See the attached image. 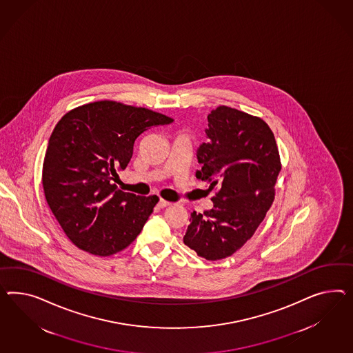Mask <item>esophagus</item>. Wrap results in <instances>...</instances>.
Segmentation results:
<instances>
[{
  "mask_svg": "<svg viewBox=\"0 0 353 353\" xmlns=\"http://www.w3.org/2000/svg\"><path fill=\"white\" fill-rule=\"evenodd\" d=\"M171 203L170 201H164V199H161V201H158V207L159 208H165V207H168Z\"/></svg>",
  "mask_w": 353,
  "mask_h": 353,
  "instance_id": "esophagus-1",
  "label": "esophagus"
}]
</instances>
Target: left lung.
<instances>
[{
  "label": "left lung",
  "mask_w": 353,
  "mask_h": 353,
  "mask_svg": "<svg viewBox=\"0 0 353 353\" xmlns=\"http://www.w3.org/2000/svg\"><path fill=\"white\" fill-rule=\"evenodd\" d=\"M195 176L217 190L213 208L191 213L183 243L199 257H230L253 236L275 199L281 170L275 136L254 115L221 105L208 114Z\"/></svg>",
  "instance_id": "1"
}]
</instances>
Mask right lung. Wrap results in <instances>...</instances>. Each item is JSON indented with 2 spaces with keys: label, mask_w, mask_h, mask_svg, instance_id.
<instances>
[{
  "label": "right lung",
  "mask_w": 353,
  "mask_h": 353,
  "mask_svg": "<svg viewBox=\"0 0 353 353\" xmlns=\"http://www.w3.org/2000/svg\"><path fill=\"white\" fill-rule=\"evenodd\" d=\"M167 115L117 101L78 106L57 122L48 140L42 185L48 207L69 240L106 257L127 248L141 232L159 201L113 183L140 134L170 124Z\"/></svg>",
  "instance_id": "1"
}]
</instances>
